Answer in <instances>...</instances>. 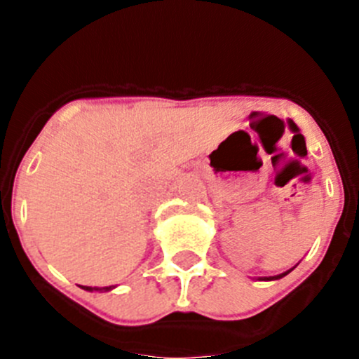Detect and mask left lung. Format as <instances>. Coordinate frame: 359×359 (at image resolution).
Here are the masks:
<instances>
[{
    "label": "left lung",
    "mask_w": 359,
    "mask_h": 359,
    "mask_svg": "<svg viewBox=\"0 0 359 359\" xmlns=\"http://www.w3.org/2000/svg\"><path fill=\"white\" fill-rule=\"evenodd\" d=\"M293 269H294V268L287 269V271H284V273H280V275H275V277H261V280H278V278L286 277V275L290 273V271H293Z\"/></svg>",
    "instance_id": "1"
}]
</instances>
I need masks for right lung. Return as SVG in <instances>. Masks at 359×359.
I'll use <instances>...</instances> for the list:
<instances>
[{"instance_id":"obj_1","label":"right lung","mask_w":359,"mask_h":359,"mask_svg":"<svg viewBox=\"0 0 359 359\" xmlns=\"http://www.w3.org/2000/svg\"><path fill=\"white\" fill-rule=\"evenodd\" d=\"M113 287H115V286H109V287H90V286H82V290H86V291H109V290H113Z\"/></svg>"}]
</instances>
